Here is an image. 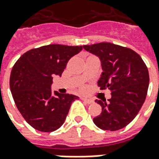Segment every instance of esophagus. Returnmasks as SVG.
<instances>
[{
	"label": "esophagus",
	"instance_id": "obj_1",
	"mask_svg": "<svg viewBox=\"0 0 159 159\" xmlns=\"http://www.w3.org/2000/svg\"><path fill=\"white\" fill-rule=\"evenodd\" d=\"M82 100H83L85 103L89 104H89L93 103V100H90V99H87V98H83V97H82Z\"/></svg>",
	"mask_w": 159,
	"mask_h": 159
}]
</instances>
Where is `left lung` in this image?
Returning <instances> with one entry per match:
<instances>
[{"mask_svg":"<svg viewBox=\"0 0 159 159\" xmlns=\"http://www.w3.org/2000/svg\"><path fill=\"white\" fill-rule=\"evenodd\" d=\"M83 48L100 59L103 72L98 86L111 91L107 102L95 100L102 111L93 123L101 129H121L136 117L146 100L149 86L147 66L134 50L110 42L84 45Z\"/></svg>","mask_w":159,"mask_h":159,"instance_id":"obj_1","label":"left lung"}]
</instances>
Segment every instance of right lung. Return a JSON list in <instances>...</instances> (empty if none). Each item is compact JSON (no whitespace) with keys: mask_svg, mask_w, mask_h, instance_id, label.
Listing matches in <instances>:
<instances>
[{"mask_svg":"<svg viewBox=\"0 0 159 159\" xmlns=\"http://www.w3.org/2000/svg\"><path fill=\"white\" fill-rule=\"evenodd\" d=\"M82 46H42L25 52L12 67L10 89L16 107L30 125L41 132L62 126L70 107L78 97L52 93V76H61L69 59Z\"/></svg>","mask_w":159,"mask_h":159,"instance_id":"obj_1","label":"right lung"}]
</instances>
